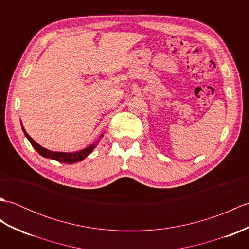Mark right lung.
Here are the masks:
<instances>
[{
    "instance_id": "right-lung-1",
    "label": "right lung",
    "mask_w": 249,
    "mask_h": 249,
    "mask_svg": "<svg viewBox=\"0 0 249 249\" xmlns=\"http://www.w3.org/2000/svg\"><path fill=\"white\" fill-rule=\"evenodd\" d=\"M22 130L25 135L26 138L30 141V143L32 144V146L34 147V149L39 153L41 156H44L46 158H51V160H56L59 162H66V163H73V162H77V161H81L83 160L84 158H86L88 155H89L92 153V151L95 149V146H96V142L93 143L92 145H89L86 149H83L81 151H78V152H73V153H65V152H53V151H50L48 149H45L41 145H39L38 143H36V142L31 138V137L26 134L25 129L23 128L22 126ZM103 137V135L100 136Z\"/></svg>"
}]
</instances>
